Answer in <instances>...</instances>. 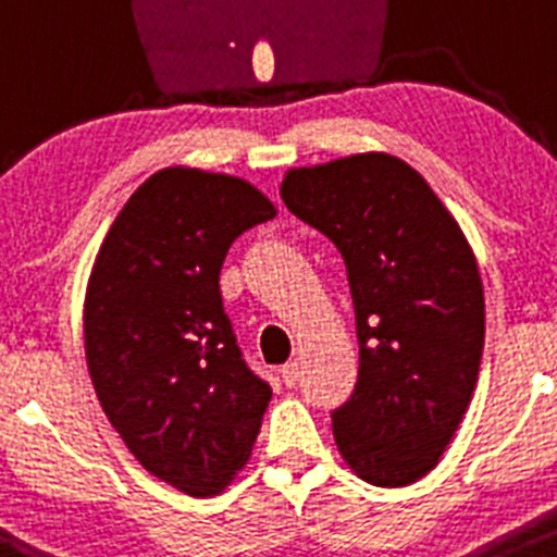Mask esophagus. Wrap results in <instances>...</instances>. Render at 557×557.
Segmentation results:
<instances>
[{
  "instance_id": "1",
  "label": "esophagus",
  "mask_w": 557,
  "mask_h": 557,
  "mask_svg": "<svg viewBox=\"0 0 557 557\" xmlns=\"http://www.w3.org/2000/svg\"><path fill=\"white\" fill-rule=\"evenodd\" d=\"M280 375H283L285 386H296V383H299V361H288V364H283Z\"/></svg>"
}]
</instances>
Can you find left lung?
<instances>
[{"mask_svg":"<svg viewBox=\"0 0 557 557\" xmlns=\"http://www.w3.org/2000/svg\"><path fill=\"white\" fill-rule=\"evenodd\" d=\"M280 196L348 269L359 381L332 413L339 455L375 487L419 482L455 438L479 381L476 256L424 176L386 152L290 169Z\"/></svg>","mask_w":557,"mask_h":557,"instance_id":"8db88e82","label":"left lung"}]
</instances>
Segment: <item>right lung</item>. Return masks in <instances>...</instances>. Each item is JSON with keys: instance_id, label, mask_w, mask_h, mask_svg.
<instances>
[{"instance_id": "add662e5", "label": "right lung", "mask_w": 557, "mask_h": 557, "mask_svg": "<svg viewBox=\"0 0 557 557\" xmlns=\"http://www.w3.org/2000/svg\"><path fill=\"white\" fill-rule=\"evenodd\" d=\"M274 214L239 176L163 169L116 214L86 285V367L108 422L152 476L196 498L247 466L272 399L242 359L220 269Z\"/></svg>"}]
</instances>
